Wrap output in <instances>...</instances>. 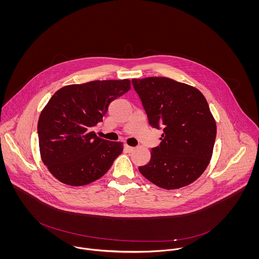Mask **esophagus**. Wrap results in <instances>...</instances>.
<instances>
[{
	"instance_id": "34e87169",
	"label": "esophagus",
	"mask_w": 259,
	"mask_h": 259,
	"mask_svg": "<svg viewBox=\"0 0 259 259\" xmlns=\"http://www.w3.org/2000/svg\"><path fill=\"white\" fill-rule=\"evenodd\" d=\"M134 149H135V148L130 147V146H127V145H124V150H125L126 152H132V151H134Z\"/></svg>"
}]
</instances>
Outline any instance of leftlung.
<instances>
[{"label": "left lung", "instance_id": "left-lung-1", "mask_svg": "<svg viewBox=\"0 0 259 259\" xmlns=\"http://www.w3.org/2000/svg\"><path fill=\"white\" fill-rule=\"evenodd\" d=\"M149 124L162 128L159 146L140 172L153 185L176 189L196 181L207 167L217 124L203 95L168 77L133 78Z\"/></svg>", "mask_w": 259, "mask_h": 259}]
</instances>
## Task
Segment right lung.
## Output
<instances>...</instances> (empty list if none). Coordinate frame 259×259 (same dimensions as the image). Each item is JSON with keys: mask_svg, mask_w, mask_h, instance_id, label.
<instances>
[{"mask_svg": "<svg viewBox=\"0 0 259 259\" xmlns=\"http://www.w3.org/2000/svg\"><path fill=\"white\" fill-rule=\"evenodd\" d=\"M131 90L130 79L93 80L60 89L37 122L42 162L65 185L80 186L102 178L122 151V143L99 138L94 127L109 105Z\"/></svg>", "mask_w": 259, "mask_h": 259, "instance_id": "obj_1", "label": "right lung"}]
</instances>
